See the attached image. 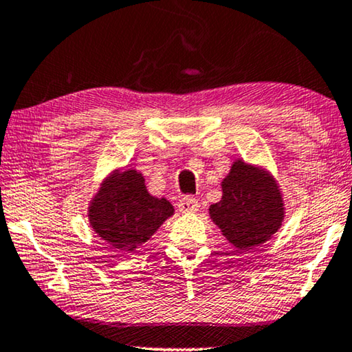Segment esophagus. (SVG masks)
<instances>
[{"mask_svg": "<svg viewBox=\"0 0 352 352\" xmlns=\"http://www.w3.org/2000/svg\"><path fill=\"white\" fill-rule=\"evenodd\" d=\"M199 200L194 199V197H182V199L177 201V210H179L181 213H195V211H199Z\"/></svg>", "mask_w": 352, "mask_h": 352, "instance_id": "esophagus-1", "label": "esophagus"}]
</instances>
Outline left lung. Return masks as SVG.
Instances as JSON below:
<instances>
[{
  "mask_svg": "<svg viewBox=\"0 0 352 352\" xmlns=\"http://www.w3.org/2000/svg\"><path fill=\"white\" fill-rule=\"evenodd\" d=\"M223 197L210 206V218L239 250L267 242L285 218L282 190L267 170L235 160L221 182Z\"/></svg>",
  "mask_w": 352,
  "mask_h": 352,
  "instance_id": "8db88e82",
  "label": "left lung"
}]
</instances>
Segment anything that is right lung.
<instances>
[{"mask_svg":"<svg viewBox=\"0 0 352 352\" xmlns=\"http://www.w3.org/2000/svg\"><path fill=\"white\" fill-rule=\"evenodd\" d=\"M173 213L170 201L148 194L146 179L136 170L110 173L88 206L94 232L128 253L146 243Z\"/></svg>","mask_w":352,"mask_h":352,"instance_id":"obj_1","label":"right lung"}]
</instances>
